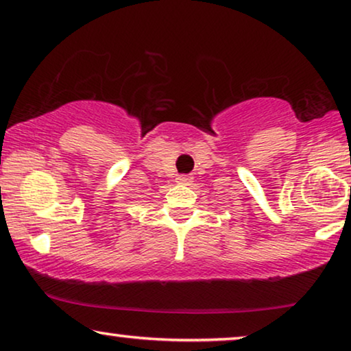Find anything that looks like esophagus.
I'll use <instances>...</instances> for the list:
<instances>
[{
    "instance_id": "1",
    "label": "esophagus",
    "mask_w": 351,
    "mask_h": 351,
    "mask_svg": "<svg viewBox=\"0 0 351 351\" xmlns=\"http://www.w3.org/2000/svg\"><path fill=\"white\" fill-rule=\"evenodd\" d=\"M192 180H194V178H192V176L181 175V176L176 178V182H180V184H184V186H189L191 182H192Z\"/></svg>"
}]
</instances>
